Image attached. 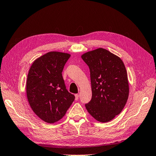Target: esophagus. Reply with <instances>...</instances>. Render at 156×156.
Segmentation results:
<instances>
[{"mask_svg": "<svg viewBox=\"0 0 156 156\" xmlns=\"http://www.w3.org/2000/svg\"><path fill=\"white\" fill-rule=\"evenodd\" d=\"M75 100H79V94H75Z\"/></svg>", "mask_w": 156, "mask_h": 156, "instance_id": "esophagus-1", "label": "esophagus"}]
</instances>
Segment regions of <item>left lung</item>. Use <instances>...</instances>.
Instances as JSON below:
<instances>
[{
    "mask_svg": "<svg viewBox=\"0 0 156 156\" xmlns=\"http://www.w3.org/2000/svg\"><path fill=\"white\" fill-rule=\"evenodd\" d=\"M90 69L92 99L85 107L92 117L107 122L119 115L129 96L127 72L119 56L99 48L81 56Z\"/></svg>",
    "mask_w": 156,
    "mask_h": 156,
    "instance_id": "1",
    "label": "left lung"
}]
</instances>
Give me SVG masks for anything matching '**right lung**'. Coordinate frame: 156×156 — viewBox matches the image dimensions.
Masks as SVG:
<instances>
[{"mask_svg":"<svg viewBox=\"0 0 156 156\" xmlns=\"http://www.w3.org/2000/svg\"><path fill=\"white\" fill-rule=\"evenodd\" d=\"M70 55L52 51L32 63L27 80V96L32 111L42 120L55 123L75 100L66 87L62 72Z\"/></svg>","mask_w":156,"mask_h":156,"instance_id":"1","label":"right lung"}]
</instances>
